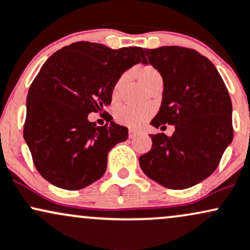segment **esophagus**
<instances>
[{"label": "esophagus", "mask_w": 250, "mask_h": 250, "mask_svg": "<svg viewBox=\"0 0 250 250\" xmlns=\"http://www.w3.org/2000/svg\"><path fill=\"white\" fill-rule=\"evenodd\" d=\"M138 134V132L136 130H128V138L132 139V138H134Z\"/></svg>", "instance_id": "obj_1"}]
</instances>
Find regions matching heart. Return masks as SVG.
<instances>
[{"label": "heart", "mask_w": 250, "mask_h": 250, "mask_svg": "<svg viewBox=\"0 0 250 250\" xmlns=\"http://www.w3.org/2000/svg\"><path fill=\"white\" fill-rule=\"evenodd\" d=\"M136 72L138 77L142 81V83L145 85L146 87H148L154 81L161 79L160 73L152 66H140L136 70ZM125 78L126 76H122V77L116 82V84H114L112 91L113 98H117V97H118L119 90L120 87H122L123 83H124ZM152 113H153V111H152L151 107H136L130 106V105H124V106H120L117 108L114 117H116V120L119 124L125 125L131 128H137L140 127V126L152 116Z\"/></svg>", "instance_id": "b5f03b06"}]
</instances>
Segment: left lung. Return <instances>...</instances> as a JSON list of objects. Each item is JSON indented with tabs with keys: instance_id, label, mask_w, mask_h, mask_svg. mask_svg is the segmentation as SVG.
Here are the masks:
<instances>
[{
	"instance_id": "1",
	"label": "left lung",
	"mask_w": 250,
	"mask_h": 250,
	"mask_svg": "<svg viewBox=\"0 0 250 250\" xmlns=\"http://www.w3.org/2000/svg\"><path fill=\"white\" fill-rule=\"evenodd\" d=\"M145 55L164 81L151 125H174L175 131L172 137L151 134L152 148L139 157L140 167L161 186L188 188L215 171L233 140L229 93L214 64L195 50L160 46Z\"/></svg>"
}]
</instances>
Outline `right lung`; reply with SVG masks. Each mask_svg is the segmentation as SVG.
I'll return each instance as SVG.
<instances>
[{"label": "right lung", "instance_id": "add662e5", "mask_svg": "<svg viewBox=\"0 0 250 250\" xmlns=\"http://www.w3.org/2000/svg\"><path fill=\"white\" fill-rule=\"evenodd\" d=\"M145 63L139 46L113 50L76 42L46 60L26 97L23 137L40 174L60 188L76 190L101 179L107 154L127 139L128 130L112 122L97 126L87 114L111 104L116 82Z\"/></svg>", "mask_w": 250, "mask_h": 250}]
</instances>
